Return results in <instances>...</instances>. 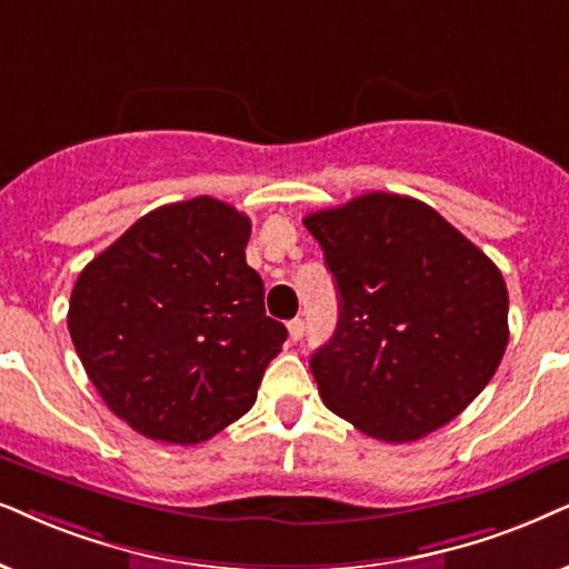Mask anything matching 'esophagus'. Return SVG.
Returning <instances> with one entry per match:
<instances>
[{
    "label": "esophagus",
    "mask_w": 569,
    "mask_h": 569,
    "mask_svg": "<svg viewBox=\"0 0 569 569\" xmlns=\"http://www.w3.org/2000/svg\"><path fill=\"white\" fill-rule=\"evenodd\" d=\"M289 336H291V341H301V336H305V320H301V318L291 320L289 322Z\"/></svg>",
    "instance_id": "obj_1"
}]
</instances>
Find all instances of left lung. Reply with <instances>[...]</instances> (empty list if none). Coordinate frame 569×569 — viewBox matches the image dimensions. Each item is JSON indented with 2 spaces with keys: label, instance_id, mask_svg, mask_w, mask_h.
Wrapping results in <instances>:
<instances>
[{
  "label": "left lung",
  "instance_id": "8db88e82",
  "mask_svg": "<svg viewBox=\"0 0 569 569\" xmlns=\"http://www.w3.org/2000/svg\"><path fill=\"white\" fill-rule=\"evenodd\" d=\"M338 289V326L309 359L318 391L365 436L417 441L493 378L509 341L501 272L433 207L370 191L305 218Z\"/></svg>",
  "mask_w": 569,
  "mask_h": 569
}]
</instances>
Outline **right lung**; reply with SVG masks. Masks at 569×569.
Segmentation results:
<instances>
[{
  "label": "right lung",
  "mask_w": 569,
  "mask_h": 569,
  "mask_svg": "<svg viewBox=\"0 0 569 569\" xmlns=\"http://www.w3.org/2000/svg\"><path fill=\"white\" fill-rule=\"evenodd\" d=\"M251 222L212 197L157 207L81 270L68 328L86 376L120 420L199 443L247 415L283 322L247 264Z\"/></svg>",
  "instance_id": "obj_1"
}]
</instances>
